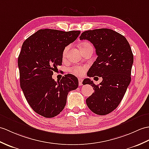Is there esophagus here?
Listing matches in <instances>:
<instances>
[{"mask_svg": "<svg viewBox=\"0 0 149 149\" xmlns=\"http://www.w3.org/2000/svg\"><path fill=\"white\" fill-rule=\"evenodd\" d=\"M78 81H79V86H82V81H83L82 79L79 78Z\"/></svg>", "mask_w": 149, "mask_h": 149, "instance_id": "esophagus-1", "label": "esophagus"}]
</instances>
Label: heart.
Returning a JSON list of instances; mask_svg holds the SVG:
<instances>
[{"label":"heart","mask_w":149,"mask_h":149,"mask_svg":"<svg viewBox=\"0 0 149 149\" xmlns=\"http://www.w3.org/2000/svg\"><path fill=\"white\" fill-rule=\"evenodd\" d=\"M88 46H91L90 43H89L88 42H83L80 44V49H82V48H84L86 47H87ZM69 48H70V46H68L67 47H65V48L63 50V56L65 57L67 56V54L68 53V51L69 50ZM86 70V68L84 67H82V66H77V67H74L70 68V72L72 74L75 75H82L84 73V72Z\"/></svg>","instance_id":"heart-1"}]
</instances>
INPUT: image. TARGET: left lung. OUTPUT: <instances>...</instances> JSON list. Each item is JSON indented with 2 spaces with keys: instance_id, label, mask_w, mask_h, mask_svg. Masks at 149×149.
Listing matches in <instances>:
<instances>
[{
  "instance_id": "1",
  "label": "left lung",
  "mask_w": 149,
  "mask_h": 149,
  "mask_svg": "<svg viewBox=\"0 0 149 149\" xmlns=\"http://www.w3.org/2000/svg\"><path fill=\"white\" fill-rule=\"evenodd\" d=\"M79 39L90 41L98 56L88 76L103 79L98 85L89 78L83 81L95 90L86 104L97 115H107L118 107L131 82L133 54L130 45L121 34L108 29L85 31Z\"/></svg>"
}]
</instances>
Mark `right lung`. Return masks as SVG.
Segmentation results:
<instances>
[{
    "mask_svg": "<svg viewBox=\"0 0 149 149\" xmlns=\"http://www.w3.org/2000/svg\"><path fill=\"white\" fill-rule=\"evenodd\" d=\"M80 31L41 29L24 41L18 56L20 86L34 111L46 118L58 115L66 105L69 91L77 88V78L67 74L60 80L52 78L62 64L63 52Z\"/></svg>",
    "mask_w": 149,
    "mask_h": 149,
    "instance_id": "obj_1",
    "label": "right lung"
}]
</instances>
